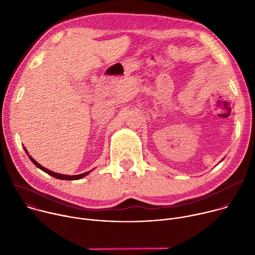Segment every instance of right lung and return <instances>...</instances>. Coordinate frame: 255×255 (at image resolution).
<instances>
[{
    "label": "right lung",
    "mask_w": 255,
    "mask_h": 255,
    "mask_svg": "<svg viewBox=\"0 0 255 255\" xmlns=\"http://www.w3.org/2000/svg\"><path fill=\"white\" fill-rule=\"evenodd\" d=\"M25 149V151H26V153L28 154V151L26 150V148H24ZM29 156V158H30V160L37 166L38 168H40L41 170H43V171H45L46 173H48V174H50L51 176H53V177H55V178H58V179H63V180H76V179H80V178H83V177H85L86 175H88L90 172H91V170L90 171H87V172H84V173H81V174H77V175H67V174H60V173H57V172H54V171H51V170H49V169H47V168H45L44 166H42L41 164H39L37 161H36L33 157H31L30 155H28Z\"/></svg>",
    "instance_id": "right-lung-1"
}]
</instances>
